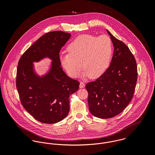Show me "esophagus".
Wrapping results in <instances>:
<instances>
[{
	"label": "esophagus",
	"mask_w": 155,
	"mask_h": 155,
	"mask_svg": "<svg viewBox=\"0 0 155 155\" xmlns=\"http://www.w3.org/2000/svg\"><path fill=\"white\" fill-rule=\"evenodd\" d=\"M85 84H84V82H80L79 87H80L81 88H84V87H85Z\"/></svg>",
	"instance_id": "obj_1"
}]
</instances>
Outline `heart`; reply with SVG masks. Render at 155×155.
Instances as JSON below:
<instances>
[{
    "instance_id": "obj_1",
    "label": "heart",
    "mask_w": 155,
    "mask_h": 155,
    "mask_svg": "<svg viewBox=\"0 0 155 155\" xmlns=\"http://www.w3.org/2000/svg\"><path fill=\"white\" fill-rule=\"evenodd\" d=\"M69 53L61 52L60 61L67 73L76 78L82 66L84 77H100L109 65L113 52L111 39L106 35L97 37L82 35L74 39L67 46ZM83 64H81V63Z\"/></svg>"
}]
</instances>
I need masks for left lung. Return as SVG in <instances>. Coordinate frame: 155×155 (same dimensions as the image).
Wrapping results in <instances>:
<instances>
[{
  "instance_id": "obj_1",
  "label": "left lung",
  "mask_w": 155,
  "mask_h": 155,
  "mask_svg": "<svg viewBox=\"0 0 155 155\" xmlns=\"http://www.w3.org/2000/svg\"><path fill=\"white\" fill-rule=\"evenodd\" d=\"M107 31L114 46L110 66L86 85L89 110L102 119L111 118L125 109L133 98L137 81V63L129 48Z\"/></svg>"
}]
</instances>
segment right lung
Returning a JSON list of instances; mask_svg holds the SVG:
<instances>
[{
	"instance_id": "obj_1",
	"label": "right lung",
	"mask_w": 155,
	"mask_h": 155,
	"mask_svg": "<svg viewBox=\"0 0 155 155\" xmlns=\"http://www.w3.org/2000/svg\"><path fill=\"white\" fill-rule=\"evenodd\" d=\"M70 37V33L61 31L45 34L25 51L18 64L16 86L22 106L42 123L55 124L64 119L70 110V95L79 87V82L63 70L59 58L61 48ZM45 58L51 63L41 76L33 63Z\"/></svg>"
}]
</instances>
